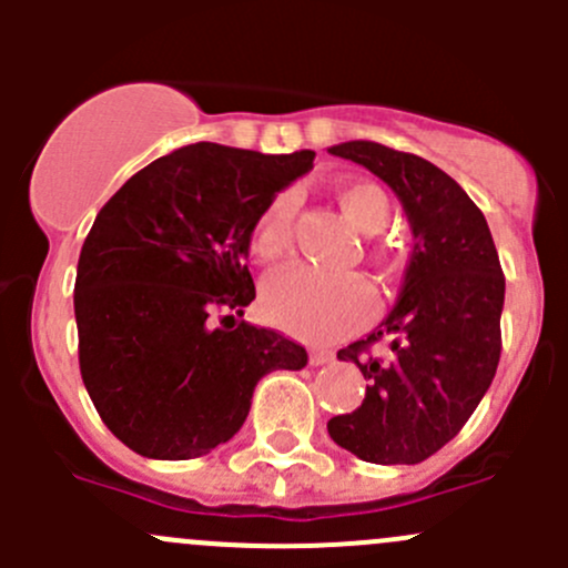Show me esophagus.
Returning <instances> with one entry per match:
<instances>
[{
    "instance_id": "obj_1",
    "label": "esophagus",
    "mask_w": 568,
    "mask_h": 568,
    "mask_svg": "<svg viewBox=\"0 0 568 568\" xmlns=\"http://www.w3.org/2000/svg\"><path fill=\"white\" fill-rule=\"evenodd\" d=\"M307 359H311V365H326V363H332V352H324V348H313V352L307 354Z\"/></svg>"
}]
</instances>
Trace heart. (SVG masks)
I'll list each match as a JSON object with an SVG mask.
<instances>
[{
    "instance_id": "heart-1",
    "label": "heart",
    "mask_w": 568,
    "mask_h": 568,
    "mask_svg": "<svg viewBox=\"0 0 568 568\" xmlns=\"http://www.w3.org/2000/svg\"><path fill=\"white\" fill-rule=\"evenodd\" d=\"M343 214L363 233H379L390 220V200L385 189L368 181H346L335 186ZM296 197L277 192L263 203L250 227L252 255L263 263L280 261L291 247ZM376 263L393 261L385 242L371 244ZM263 311L277 326L307 341H337L363 324L371 311V288L359 274L318 272L311 266H291L272 274L263 285Z\"/></svg>"
}]
</instances>
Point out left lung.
<instances>
[{
    "instance_id": "left-lung-1",
    "label": "left lung",
    "mask_w": 568,
    "mask_h": 568,
    "mask_svg": "<svg viewBox=\"0 0 568 568\" xmlns=\"http://www.w3.org/2000/svg\"><path fill=\"white\" fill-rule=\"evenodd\" d=\"M332 156L363 164L398 194L415 233L404 291L368 337L341 348L368 379L363 404L326 423L371 464H417L462 432L500 363L506 277L478 205L448 173L379 142H343ZM385 342V355L373 346Z\"/></svg>"
}]
</instances>
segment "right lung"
<instances>
[{
    "label": "right lung",
    "instance_id": "obj_1",
    "mask_svg": "<svg viewBox=\"0 0 568 568\" xmlns=\"http://www.w3.org/2000/svg\"><path fill=\"white\" fill-rule=\"evenodd\" d=\"M313 159L197 142L142 168L99 211L73 285L79 371L134 454H211L247 420L261 376L307 365L300 343L236 316L255 300L252 220Z\"/></svg>",
    "mask_w": 568,
    "mask_h": 568
}]
</instances>
